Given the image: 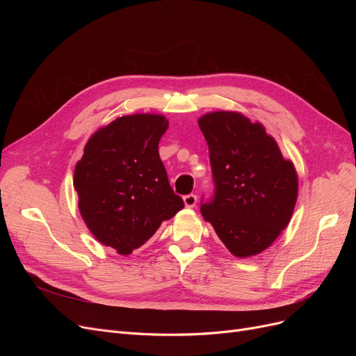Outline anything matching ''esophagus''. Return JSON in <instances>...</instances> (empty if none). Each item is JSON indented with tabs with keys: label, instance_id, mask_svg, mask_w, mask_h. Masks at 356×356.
Segmentation results:
<instances>
[{
	"label": "esophagus",
	"instance_id": "34e87169",
	"mask_svg": "<svg viewBox=\"0 0 356 356\" xmlns=\"http://www.w3.org/2000/svg\"><path fill=\"white\" fill-rule=\"evenodd\" d=\"M184 203L187 208H195L196 203H197V196L196 195H187L184 196Z\"/></svg>",
	"mask_w": 356,
	"mask_h": 356
}]
</instances>
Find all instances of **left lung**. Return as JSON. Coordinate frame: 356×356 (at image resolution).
I'll list each match as a JSON object with an SVG mask.
<instances>
[{
	"mask_svg": "<svg viewBox=\"0 0 356 356\" xmlns=\"http://www.w3.org/2000/svg\"><path fill=\"white\" fill-rule=\"evenodd\" d=\"M209 147L213 196L203 218L239 258L270 246L293 215L298 178L275 139L241 113L213 111L199 118Z\"/></svg>",
	"mask_w": 356,
	"mask_h": 356,
	"instance_id": "left-lung-1",
	"label": "left lung"
}]
</instances>
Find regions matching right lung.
<instances>
[{"label":"right lung","mask_w":356,"mask_h":356,"mask_svg":"<svg viewBox=\"0 0 356 356\" xmlns=\"http://www.w3.org/2000/svg\"><path fill=\"white\" fill-rule=\"evenodd\" d=\"M169 122L160 114L115 118L95 132L75 165L79 209L90 233L129 255L184 208L159 156Z\"/></svg>","instance_id":"1"}]
</instances>
